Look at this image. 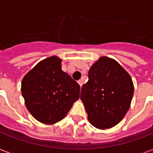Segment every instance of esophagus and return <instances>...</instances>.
I'll return each instance as SVG.
<instances>
[{"instance_id": "obj_1", "label": "esophagus", "mask_w": 153, "mask_h": 153, "mask_svg": "<svg viewBox=\"0 0 153 153\" xmlns=\"http://www.w3.org/2000/svg\"><path fill=\"white\" fill-rule=\"evenodd\" d=\"M78 83L80 85V86H82V84H83V81L80 79V80H79V81H78Z\"/></svg>"}]
</instances>
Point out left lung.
<instances>
[{
  "label": "left lung",
  "mask_w": 153,
  "mask_h": 153,
  "mask_svg": "<svg viewBox=\"0 0 153 153\" xmlns=\"http://www.w3.org/2000/svg\"><path fill=\"white\" fill-rule=\"evenodd\" d=\"M133 91L130 75L116 60L99 58L89 71L80 96L91 125L105 129L118 124L130 107Z\"/></svg>",
  "instance_id": "left-lung-1"
}]
</instances>
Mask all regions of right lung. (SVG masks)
Masks as SVG:
<instances>
[{"label":"right lung","mask_w":153,"mask_h":153,"mask_svg":"<svg viewBox=\"0 0 153 153\" xmlns=\"http://www.w3.org/2000/svg\"><path fill=\"white\" fill-rule=\"evenodd\" d=\"M61 62L57 56L42 60L21 82L27 110L41 123L51 125L61 121L79 98L80 86L62 71Z\"/></svg>","instance_id":"1"}]
</instances>
